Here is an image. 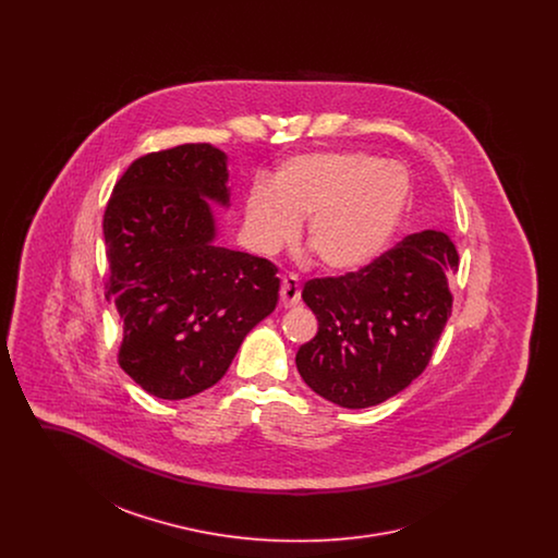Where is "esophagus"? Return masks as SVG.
<instances>
[{"label": "esophagus", "mask_w": 558, "mask_h": 558, "mask_svg": "<svg viewBox=\"0 0 558 558\" xmlns=\"http://www.w3.org/2000/svg\"><path fill=\"white\" fill-rule=\"evenodd\" d=\"M280 301L284 307H294L301 301V284L294 274H289L282 278V289H280Z\"/></svg>", "instance_id": "esophagus-1"}]
</instances>
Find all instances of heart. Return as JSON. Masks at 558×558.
I'll return each instance as SVG.
<instances>
[{"label":"heart","instance_id":"obj_1","mask_svg":"<svg viewBox=\"0 0 558 558\" xmlns=\"http://www.w3.org/2000/svg\"><path fill=\"white\" fill-rule=\"evenodd\" d=\"M408 175L368 153H318L287 160L269 190L244 201V230L255 251L274 255L299 234L307 217V246L335 271L368 266L398 228Z\"/></svg>","mask_w":558,"mask_h":558}]
</instances>
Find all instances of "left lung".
Wrapping results in <instances>:
<instances>
[{"label":"left lung","mask_w":558,"mask_h":558,"mask_svg":"<svg viewBox=\"0 0 558 558\" xmlns=\"http://www.w3.org/2000/svg\"><path fill=\"white\" fill-rule=\"evenodd\" d=\"M458 251L444 232L410 234L368 266L312 278L303 301L318 332L299 347L301 378L332 403L371 408L425 372L451 316Z\"/></svg>","instance_id":"left-lung-1"}]
</instances>
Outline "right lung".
I'll return each instance as SVG.
<instances>
[{"label": "right lung", "mask_w": 558, "mask_h": 558, "mask_svg": "<svg viewBox=\"0 0 558 558\" xmlns=\"http://www.w3.org/2000/svg\"><path fill=\"white\" fill-rule=\"evenodd\" d=\"M226 155L182 144L133 160L102 219L105 294L123 319L117 362L150 396L213 387L278 303V267L217 246L207 198L228 203Z\"/></svg>", "instance_id": "right-lung-1"}]
</instances>
